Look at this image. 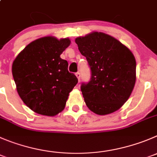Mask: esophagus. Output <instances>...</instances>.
Masks as SVG:
<instances>
[{"label":"esophagus","instance_id":"esophagus-1","mask_svg":"<svg viewBox=\"0 0 157 157\" xmlns=\"http://www.w3.org/2000/svg\"><path fill=\"white\" fill-rule=\"evenodd\" d=\"M75 75H76V77L78 78V82H80V77H81V75H80V73L78 72H78L75 73Z\"/></svg>","mask_w":157,"mask_h":157}]
</instances>
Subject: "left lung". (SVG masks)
Instances as JSON below:
<instances>
[{
  "label": "left lung",
  "instance_id": "obj_1",
  "mask_svg": "<svg viewBox=\"0 0 157 157\" xmlns=\"http://www.w3.org/2000/svg\"><path fill=\"white\" fill-rule=\"evenodd\" d=\"M75 43L91 69L90 81L81 86L88 108L98 115L120 109L136 82V63L131 51L113 37L96 31L75 38Z\"/></svg>",
  "mask_w": 157,
  "mask_h": 157
}]
</instances>
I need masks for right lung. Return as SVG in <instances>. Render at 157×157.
I'll use <instances>...</instances> for the list:
<instances>
[{"instance_id": "right-lung-1", "label": "right lung", "mask_w": 157, "mask_h": 157, "mask_svg": "<svg viewBox=\"0 0 157 157\" xmlns=\"http://www.w3.org/2000/svg\"><path fill=\"white\" fill-rule=\"evenodd\" d=\"M69 38L48 36L32 41L13 62L12 75L24 103L38 114L54 116L65 109L78 78L60 55Z\"/></svg>"}]
</instances>
